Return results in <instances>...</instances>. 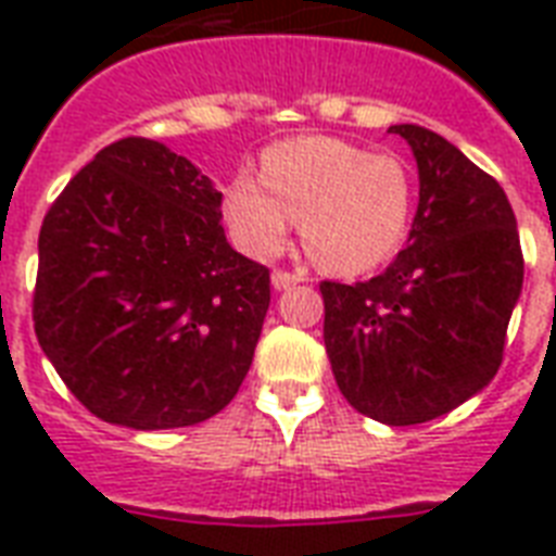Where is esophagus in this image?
Returning <instances> with one entry per match:
<instances>
[{
  "instance_id": "34e87169",
  "label": "esophagus",
  "mask_w": 556,
  "mask_h": 556,
  "mask_svg": "<svg viewBox=\"0 0 556 556\" xmlns=\"http://www.w3.org/2000/svg\"><path fill=\"white\" fill-rule=\"evenodd\" d=\"M270 282H274L277 291H286V288L296 286V282H305V277L303 274H291V270H274V274H270Z\"/></svg>"
}]
</instances>
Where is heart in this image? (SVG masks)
I'll return each mask as SVG.
<instances>
[{"label": "heart", "instance_id": "obj_1", "mask_svg": "<svg viewBox=\"0 0 556 556\" xmlns=\"http://www.w3.org/2000/svg\"><path fill=\"white\" fill-rule=\"evenodd\" d=\"M262 176L233 178L225 216L253 256L286 248L303 218L305 248L323 268L364 274L401 248L413 216V178L397 155L366 152L338 138H291L270 147Z\"/></svg>", "mask_w": 556, "mask_h": 556}]
</instances>
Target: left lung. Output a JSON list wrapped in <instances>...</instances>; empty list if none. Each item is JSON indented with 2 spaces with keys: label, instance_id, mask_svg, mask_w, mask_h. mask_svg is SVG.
Instances as JSON below:
<instances>
[{
  "label": "left lung",
  "instance_id": "1",
  "mask_svg": "<svg viewBox=\"0 0 556 556\" xmlns=\"http://www.w3.org/2000/svg\"><path fill=\"white\" fill-rule=\"evenodd\" d=\"M418 164L406 248L369 282H320L323 340L357 413L409 427L456 409L493 380L522 294V248L510 201L441 135L389 126Z\"/></svg>",
  "mask_w": 556,
  "mask_h": 556
}]
</instances>
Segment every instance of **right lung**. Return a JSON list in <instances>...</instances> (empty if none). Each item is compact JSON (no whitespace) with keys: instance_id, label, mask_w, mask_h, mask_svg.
Returning a JSON list of instances; mask_svg holds the SVG:
<instances>
[{"instance_id":"obj_1","label":"right lung","mask_w":556,"mask_h":556,"mask_svg":"<svg viewBox=\"0 0 556 556\" xmlns=\"http://www.w3.org/2000/svg\"><path fill=\"white\" fill-rule=\"evenodd\" d=\"M268 303V268L227 242L222 192L150 138L103 147L42 218L34 331L109 424L173 430L222 413Z\"/></svg>"}]
</instances>
